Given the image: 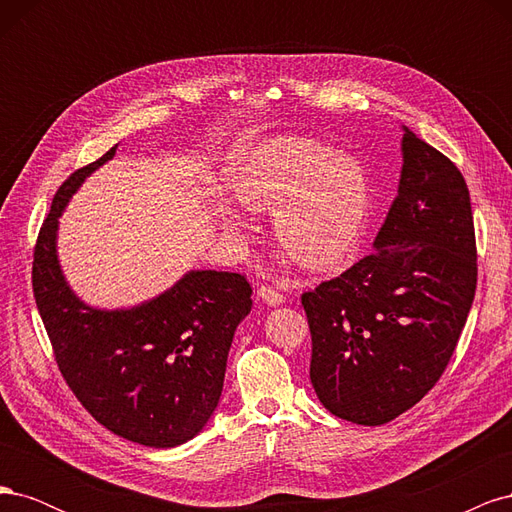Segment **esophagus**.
<instances>
[{"instance_id":"esophagus-1","label":"esophagus","mask_w":512,"mask_h":512,"mask_svg":"<svg viewBox=\"0 0 512 512\" xmlns=\"http://www.w3.org/2000/svg\"><path fill=\"white\" fill-rule=\"evenodd\" d=\"M256 294H258V299H260L262 303H267V305H271V307H277V305L284 303V294L277 292V290L271 288V286H260Z\"/></svg>"}]
</instances>
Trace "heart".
<instances>
[{
  "instance_id": "heart-1",
  "label": "heart",
  "mask_w": 512,
  "mask_h": 512,
  "mask_svg": "<svg viewBox=\"0 0 512 512\" xmlns=\"http://www.w3.org/2000/svg\"><path fill=\"white\" fill-rule=\"evenodd\" d=\"M232 192L252 211L273 207L275 239L305 269L342 260L369 213L363 162L297 134L273 136L247 153L232 177ZM220 220L235 237L247 228L230 207H222Z\"/></svg>"
}]
</instances>
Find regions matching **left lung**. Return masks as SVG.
<instances>
[{
  "label": "left lung",
  "mask_w": 512,
  "mask_h": 512,
  "mask_svg": "<svg viewBox=\"0 0 512 512\" xmlns=\"http://www.w3.org/2000/svg\"><path fill=\"white\" fill-rule=\"evenodd\" d=\"M397 198L374 252L301 297L320 404L384 425L436 384L476 290L470 192L457 166L401 126Z\"/></svg>",
  "instance_id": "obj_1"
}]
</instances>
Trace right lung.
I'll return each mask as SVG.
<instances>
[{
    "label": "right lung",
    "instance_id": "right-lung-1",
    "mask_svg": "<svg viewBox=\"0 0 512 512\" xmlns=\"http://www.w3.org/2000/svg\"><path fill=\"white\" fill-rule=\"evenodd\" d=\"M115 151L117 145L57 190L34 252V297L61 374L89 414L130 442L173 448L198 436L220 404L252 286L239 273L194 269L138 305H87L61 269L59 218Z\"/></svg>",
    "mask_w": 512,
    "mask_h": 512
}]
</instances>
